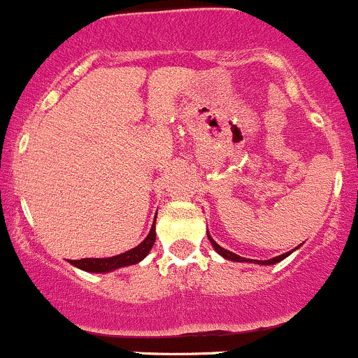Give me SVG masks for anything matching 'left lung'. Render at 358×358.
I'll list each match as a JSON object with an SVG mask.
<instances>
[{
    "instance_id": "obj_1",
    "label": "left lung",
    "mask_w": 358,
    "mask_h": 358,
    "mask_svg": "<svg viewBox=\"0 0 358 358\" xmlns=\"http://www.w3.org/2000/svg\"><path fill=\"white\" fill-rule=\"evenodd\" d=\"M207 236H208V240H210V243H212V247H214V250L215 252L219 254V256H222L224 257V259H228V261H235V263H254V264H266V266H270V264H275V263H280L282 259H285V257L287 256H291L292 252H294L296 249H298V247H296V249H292V250H289V252H285V254H282V256H277V257H273V259H266V261H257V259H247V257H242V256H238V254H235V252H229V250H226V249H222L221 245H219L217 242H215L214 238H212L210 236V233L207 231Z\"/></svg>"
}]
</instances>
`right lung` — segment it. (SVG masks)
Returning <instances> with one entry per match:
<instances>
[{
  "instance_id": "right-lung-1",
  "label": "right lung",
  "mask_w": 358,
  "mask_h": 358,
  "mask_svg": "<svg viewBox=\"0 0 358 358\" xmlns=\"http://www.w3.org/2000/svg\"><path fill=\"white\" fill-rule=\"evenodd\" d=\"M157 217H155L153 226H151L150 233H148L146 238L139 243L134 249L127 250V252L118 254V256L113 257H85V259H78V261H69L73 266L80 268V270L88 271V273H109V271H115L118 268H125V266H132V264L141 263L144 257L150 254L151 247L155 245V240H157Z\"/></svg>"
}]
</instances>
